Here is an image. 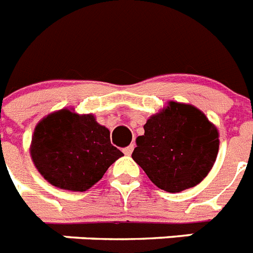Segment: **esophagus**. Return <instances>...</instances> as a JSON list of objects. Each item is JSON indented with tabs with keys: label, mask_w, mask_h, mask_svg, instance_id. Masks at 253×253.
<instances>
[{
	"label": "esophagus",
	"mask_w": 253,
	"mask_h": 253,
	"mask_svg": "<svg viewBox=\"0 0 253 253\" xmlns=\"http://www.w3.org/2000/svg\"><path fill=\"white\" fill-rule=\"evenodd\" d=\"M133 149H134V145H130L128 146V147H125V149L123 150V152H124L125 155H130L131 152H133Z\"/></svg>",
	"instance_id": "34e87169"
}]
</instances>
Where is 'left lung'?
Returning <instances> with one entry per match:
<instances>
[{
	"mask_svg": "<svg viewBox=\"0 0 253 253\" xmlns=\"http://www.w3.org/2000/svg\"><path fill=\"white\" fill-rule=\"evenodd\" d=\"M143 129L131 158L159 189L179 193L197 186L216 162L218 130L191 104L168 102Z\"/></svg>",
	"mask_w": 253,
	"mask_h": 253,
	"instance_id": "8db88e82",
	"label": "left lung"
}]
</instances>
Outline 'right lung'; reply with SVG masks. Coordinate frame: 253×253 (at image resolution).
<instances>
[{
  "mask_svg": "<svg viewBox=\"0 0 253 253\" xmlns=\"http://www.w3.org/2000/svg\"><path fill=\"white\" fill-rule=\"evenodd\" d=\"M31 156L41 176L53 186L86 191L124 154L111 145L110 130L94 115L59 110L36 125Z\"/></svg>",
  "mask_w": 253,
  "mask_h": 253,
  "instance_id": "add662e5",
  "label": "right lung"
}]
</instances>
